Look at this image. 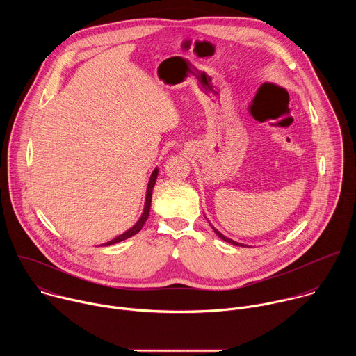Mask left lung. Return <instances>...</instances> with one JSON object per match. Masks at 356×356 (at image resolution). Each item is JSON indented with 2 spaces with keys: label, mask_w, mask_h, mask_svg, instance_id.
<instances>
[{
  "label": "left lung",
  "mask_w": 356,
  "mask_h": 356,
  "mask_svg": "<svg viewBox=\"0 0 356 356\" xmlns=\"http://www.w3.org/2000/svg\"><path fill=\"white\" fill-rule=\"evenodd\" d=\"M210 225H211V224H210ZM211 228H213V229H214V232H216V234H217V235H218L221 239H224L225 242H229V243H232V245H235V246H245V248H246V245H243V243H241V242H236V241H234V239H229V238H227V236H225V235H222V234H221L218 229H216L213 225H211Z\"/></svg>",
  "instance_id": "left-lung-1"
}]
</instances>
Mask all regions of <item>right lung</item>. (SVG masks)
<instances>
[{
    "mask_svg": "<svg viewBox=\"0 0 356 356\" xmlns=\"http://www.w3.org/2000/svg\"><path fill=\"white\" fill-rule=\"evenodd\" d=\"M158 173H159V169L156 168L154 172H152V175H150V179H149V183H147V188H146L145 207H143V211H142V216H140V218L136 221V224H135L132 228H129V229H128V231H125L124 234L118 235L117 238H114V239H111V241H108V242L103 243L104 246H106V245H113V243L121 242V241H124V239H128V238H131V236L136 235V234H138V232L142 229L143 224L146 222V220H147V217H149V211H150V202H152V190H154V186H155V183H156V179H158ZM103 245H101V246H103Z\"/></svg>",
    "mask_w": 356,
    "mask_h": 356,
    "instance_id": "obj_1",
    "label": "right lung"
}]
</instances>
